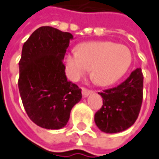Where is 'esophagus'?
<instances>
[{
	"instance_id": "34e87169",
	"label": "esophagus",
	"mask_w": 159,
	"mask_h": 159,
	"mask_svg": "<svg viewBox=\"0 0 159 159\" xmlns=\"http://www.w3.org/2000/svg\"><path fill=\"white\" fill-rule=\"evenodd\" d=\"M91 92H92V90H89V89H86V88L82 89V94H83V97H84V98L88 96V95H90Z\"/></svg>"
}]
</instances>
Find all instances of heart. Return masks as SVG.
<instances>
[{"label":"heart","mask_w":159,"mask_h":159,"mask_svg":"<svg viewBox=\"0 0 159 159\" xmlns=\"http://www.w3.org/2000/svg\"><path fill=\"white\" fill-rule=\"evenodd\" d=\"M129 49L114 42L100 41L81 44L77 52L66 55L69 78L78 80L91 70L93 81L101 86L114 84L123 76L131 65Z\"/></svg>","instance_id":"obj_1"}]
</instances>
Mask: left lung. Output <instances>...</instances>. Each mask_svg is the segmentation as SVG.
Segmentation results:
<instances>
[{
	"mask_svg": "<svg viewBox=\"0 0 159 159\" xmlns=\"http://www.w3.org/2000/svg\"><path fill=\"white\" fill-rule=\"evenodd\" d=\"M143 75L141 68L116 87L98 92L103 106L95 113V123L105 133H119L130 128L139 115L143 98Z\"/></svg>",
	"mask_w": 159,
	"mask_h": 159,
	"instance_id": "1",
	"label": "left lung"
}]
</instances>
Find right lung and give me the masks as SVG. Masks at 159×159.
<instances>
[{"label":"right lung","instance_id":"1","mask_svg":"<svg viewBox=\"0 0 159 159\" xmlns=\"http://www.w3.org/2000/svg\"><path fill=\"white\" fill-rule=\"evenodd\" d=\"M73 36L42 26L25 42L19 61L18 88L27 115L38 126L60 129L72 107L82 98L81 89L68 81L63 59Z\"/></svg>","mask_w":159,"mask_h":159}]
</instances>
